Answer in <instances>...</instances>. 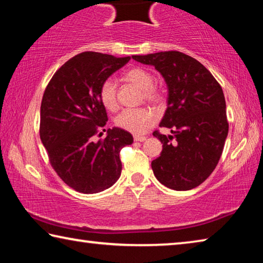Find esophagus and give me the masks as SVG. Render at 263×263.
I'll use <instances>...</instances> for the list:
<instances>
[{"label":"esophagus","mask_w":263,"mask_h":263,"mask_svg":"<svg viewBox=\"0 0 263 263\" xmlns=\"http://www.w3.org/2000/svg\"><path fill=\"white\" fill-rule=\"evenodd\" d=\"M133 139H135L136 141H144V140H146V137H145V136L137 135V136L133 137Z\"/></svg>","instance_id":"1"}]
</instances>
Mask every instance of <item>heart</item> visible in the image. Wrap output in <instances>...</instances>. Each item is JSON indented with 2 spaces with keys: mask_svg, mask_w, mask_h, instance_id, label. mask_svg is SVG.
Here are the masks:
<instances>
[{
  "mask_svg": "<svg viewBox=\"0 0 263 263\" xmlns=\"http://www.w3.org/2000/svg\"><path fill=\"white\" fill-rule=\"evenodd\" d=\"M123 80L135 84L141 89V99L159 104L164 99V92L161 88L154 83V75L149 69L144 67H132L125 70ZM99 99L101 104L106 110L117 109V96L116 86L111 79H106L101 83L99 89ZM155 121V115L151 109L138 108L123 110L115 119L116 125L132 133H141L148 128Z\"/></svg>",
  "mask_w": 263,
  "mask_h": 263,
  "instance_id": "obj_1",
  "label": "heart"
}]
</instances>
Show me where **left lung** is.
<instances>
[{"instance_id":"8db88e82","label":"left lung","mask_w":263,"mask_h":263,"mask_svg":"<svg viewBox=\"0 0 263 263\" xmlns=\"http://www.w3.org/2000/svg\"><path fill=\"white\" fill-rule=\"evenodd\" d=\"M152 65L168 87V106L160 126L173 136L153 132L162 152L152 169L163 185L190 190L215 171L229 133L226 103L220 84L201 62L179 51L132 55Z\"/></svg>"}]
</instances>
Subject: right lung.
<instances>
[{
  "instance_id": "right-lung-1",
  "label": "right lung",
  "mask_w": 263,
  "mask_h": 263,
  "mask_svg": "<svg viewBox=\"0 0 263 263\" xmlns=\"http://www.w3.org/2000/svg\"><path fill=\"white\" fill-rule=\"evenodd\" d=\"M130 59L82 52L57 70L44 91L42 142L58 176L79 193H100L121 176L119 152L133 142L131 133L114 127L103 139L95 141L94 137L105 131L108 122L99 99L101 83Z\"/></svg>"
}]
</instances>
